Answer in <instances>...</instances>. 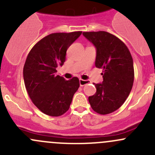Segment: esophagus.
<instances>
[{"label": "esophagus", "mask_w": 155, "mask_h": 155, "mask_svg": "<svg viewBox=\"0 0 155 155\" xmlns=\"http://www.w3.org/2000/svg\"><path fill=\"white\" fill-rule=\"evenodd\" d=\"M89 82H89L88 80H84V79H79V84H80L81 86H84V85L88 84Z\"/></svg>", "instance_id": "obj_1"}]
</instances>
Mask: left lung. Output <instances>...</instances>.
Returning <instances> with one entry per match:
<instances>
[{"mask_svg":"<svg viewBox=\"0 0 155 155\" xmlns=\"http://www.w3.org/2000/svg\"><path fill=\"white\" fill-rule=\"evenodd\" d=\"M82 34L96 47L95 66L104 72V81L94 83L97 91L89 97L88 101L97 113H112L123 105L132 89L134 80L132 56L126 45L113 34L106 31Z\"/></svg>","mask_w":155,"mask_h":155,"instance_id":"1","label":"left lung"}]
</instances>
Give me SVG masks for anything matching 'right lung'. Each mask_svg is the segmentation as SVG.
I'll list each match as a JSON object with an SVG mask.
<instances>
[{
  "mask_svg": "<svg viewBox=\"0 0 155 155\" xmlns=\"http://www.w3.org/2000/svg\"><path fill=\"white\" fill-rule=\"evenodd\" d=\"M81 34L82 31L49 34L37 42L27 56L23 68L26 90L33 104L49 116L64 114L79 87L77 77L65 80L56 75V68L64 64L67 50Z\"/></svg>",
  "mask_w": 155,
  "mask_h": 155,
  "instance_id": "add662e5",
  "label": "right lung"
}]
</instances>
